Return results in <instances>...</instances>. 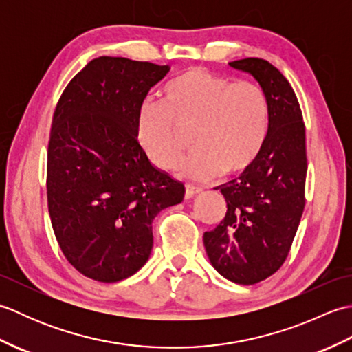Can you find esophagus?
<instances>
[{
  "instance_id": "34e87169",
  "label": "esophagus",
  "mask_w": 352,
  "mask_h": 352,
  "mask_svg": "<svg viewBox=\"0 0 352 352\" xmlns=\"http://www.w3.org/2000/svg\"><path fill=\"white\" fill-rule=\"evenodd\" d=\"M201 192H203V189H201V188H197V186H193V184H186L184 198L189 199V198H192V197L198 195V193H201Z\"/></svg>"
}]
</instances>
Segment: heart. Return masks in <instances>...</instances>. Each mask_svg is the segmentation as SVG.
Wrapping results in <instances>:
<instances>
[{"instance_id":"1","label":"heart","mask_w":352,"mask_h":352,"mask_svg":"<svg viewBox=\"0 0 352 352\" xmlns=\"http://www.w3.org/2000/svg\"><path fill=\"white\" fill-rule=\"evenodd\" d=\"M266 95L252 81H233L189 68L168 81L160 102H146L138 116V142L154 166L175 168L188 144L180 131L192 130L195 149L178 174L208 180L221 170L236 175L257 160L267 138Z\"/></svg>"}]
</instances>
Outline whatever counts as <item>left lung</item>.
<instances>
[{"mask_svg":"<svg viewBox=\"0 0 352 352\" xmlns=\"http://www.w3.org/2000/svg\"><path fill=\"white\" fill-rule=\"evenodd\" d=\"M263 89L269 107L267 138L257 160L222 184L226 218L204 233L212 266L227 280L256 284L286 260L305 206V126L300 102L286 77L263 58L230 62Z\"/></svg>","mask_w":352,"mask_h":352,"instance_id":"8db88e82","label":"left lung"}]
</instances>
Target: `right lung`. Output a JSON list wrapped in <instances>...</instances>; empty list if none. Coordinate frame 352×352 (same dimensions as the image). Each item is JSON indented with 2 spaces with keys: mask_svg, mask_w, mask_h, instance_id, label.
I'll list each match as a JSON object with an SVG mask.
<instances>
[{
  "mask_svg": "<svg viewBox=\"0 0 352 352\" xmlns=\"http://www.w3.org/2000/svg\"><path fill=\"white\" fill-rule=\"evenodd\" d=\"M168 72V65L98 57L57 102L48 212L65 257L87 278L116 283L136 274L153 250L154 218L183 201V183L153 166L136 139L142 102Z\"/></svg>",
  "mask_w": 352,
  "mask_h": 352,
  "instance_id": "1",
  "label": "right lung"
}]
</instances>
